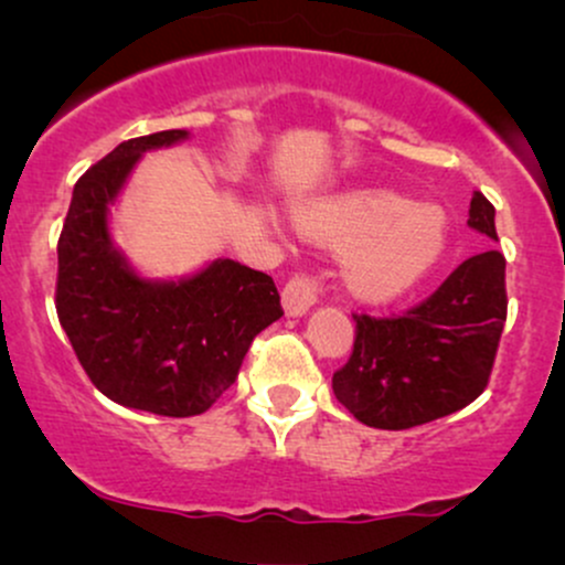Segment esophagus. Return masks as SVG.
<instances>
[{
    "label": "esophagus",
    "mask_w": 565,
    "mask_h": 565,
    "mask_svg": "<svg viewBox=\"0 0 565 565\" xmlns=\"http://www.w3.org/2000/svg\"><path fill=\"white\" fill-rule=\"evenodd\" d=\"M319 295H321V284L316 281L313 276H305V274L291 276L287 287L281 291L284 310H287V316L308 313V310L319 302Z\"/></svg>",
    "instance_id": "34e87169"
}]
</instances>
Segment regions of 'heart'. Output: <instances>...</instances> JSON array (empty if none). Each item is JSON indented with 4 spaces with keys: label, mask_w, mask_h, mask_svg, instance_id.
Masks as SVG:
<instances>
[{
    "label": "heart",
    "mask_w": 565,
    "mask_h": 565,
    "mask_svg": "<svg viewBox=\"0 0 565 565\" xmlns=\"http://www.w3.org/2000/svg\"><path fill=\"white\" fill-rule=\"evenodd\" d=\"M295 225L310 242L345 249L342 278L364 300H393L417 287L446 249L444 212L404 204L395 193L355 188L295 206Z\"/></svg>",
    "instance_id": "heart-1"
}]
</instances>
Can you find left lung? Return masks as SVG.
I'll return each mask as SVG.
<instances>
[{"label":"left lung","instance_id":"left-lung-1","mask_svg":"<svg viewBox=\"0 0 565 565\" xmlns=\"http://www.w3.org/2000/svg\"><path fill=\"white\" fill-rule=\"evenodd\" d=\"M468 225L497 242L494 206L472 193ZM355 342L332 391L359 423L406 430L459 412L486 391L508 321L504 257L481 252L404 316H353Z\"/></svg>","mask_w":565,"mask_h":565}]
</instances>
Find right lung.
<instances>
[{
  "label": "right lung",
  "instance_id": "add662e5",
  "mask_svg": "<svg viewBox=\"0 0 565 565\" xmlns=\"http://www.w3.org/2000/svg\"><path fill=\"white\" fill-rule=\"evenodd\" d=\"M185 129L119 142L76 180L57 238L55 310L93 385L127 408L193 417L236 382L252 340L284 316L274 278L215 260L180 281L129 268L108 206L138 159L185 140Z\"/></svg>",
  "mask_w": 565,
  "mask_h": 565
}]
</instances>
